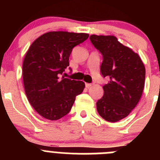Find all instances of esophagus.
I'll return each mask as SVG.
<instances>
[{
	"label": "esophagus",
	"instance_id": "34e87169",
	"mask_svg": "<svg viewBox=\"0 0 160 160\" xmlns=\"http://www.w3.org/2000/svg\"><path fill=\"white\" fill-rule=\"evenodd\" d=\"M92 87V84L91 83H86V87H87V88H90V87Z\"/></svg>",
	"mask_w": 160,
	"mask_h": 160
}]
</instances>
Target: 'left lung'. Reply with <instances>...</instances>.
<instances>
[{"label":"left lung","instance_id":"left-lung-1","mask_svg":"<svg viewBox=\"0 0 160 160\" xmlns=\"http://www.w3.org/2000/svg\"><path fill=\"white\" fill-rule=\"evenodd\" d=\"M90 42L102 54V75L109 82L97 102V111L108 122L126 118L140 99L145 82V66L137 53L112 35H91Z\"/></svg>","mask_w":160,"mask_h":160}]
</instances>
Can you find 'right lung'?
Wrapping results in <instances>:
<instances>
[{
  "label": "right lung",
  "mask_w": 160,
  "mask_h": 160,
  "mask_svg": "<svg viewBox=\"0 0 160 160\" xmlns=\"http://www.w3.org/2000/svg\"><path fill=\"white\" fill-rule=\"evenodd\" d=\"M88 37L84 32H48L37 38L25 53L22 67L25 94L43 118L54 121L64 117L71 110L76 96L84 90L82 81L59 76L70 65L73 48Z\"/></svg>",
  "instance_id": "obj_1"
}]
</instances>
